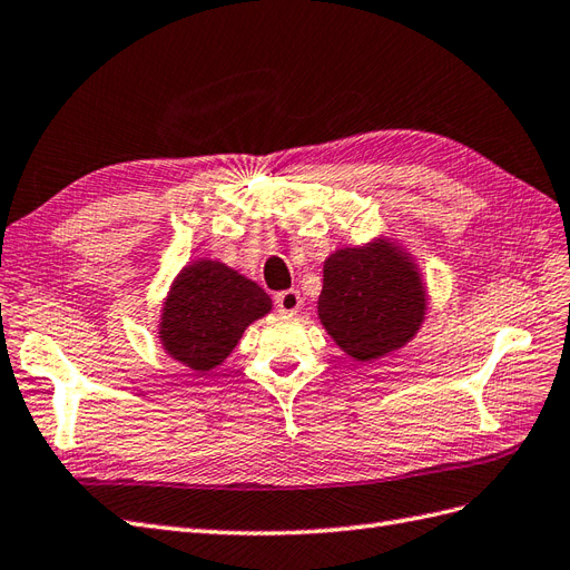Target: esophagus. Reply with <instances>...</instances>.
<instances>
[{
    "mask_svg": "<svg viewBox=\"0 0 570 570\" xmlns=\"http://www.w3.org/2000/svg\"><path fill=\"white\" fill-rule=\"evenodd\" d=\"M301 305H303V298H301V294H298L296 288L279 291V294L274 296V308L279 311V313L294 315V313H298V311H301Z\"/></svg>",
    "mask_w": 570,
    "mask_h": 570,
    "instance_id": "1",
    "label": "esophagus"
}]
</instances>
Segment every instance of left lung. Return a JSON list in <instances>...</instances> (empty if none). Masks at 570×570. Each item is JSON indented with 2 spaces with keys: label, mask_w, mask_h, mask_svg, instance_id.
I'll use <instances>...</instances> for the list:
<instances>
[{
  "label": "left lung",
  "mask_w": 570,
  "mask_h": 570,
  "mask_svg": "<svg viewBox=\"0 0 570 570\" xmlns=\"http://www.w3.org/2000/svg\"><path fill=\"white\" fill-rule=\"evenodd\" d=\"M426 296L412 262L387 243L346 247L325 262L317 313L348 356L371 361L414 337Z\"/></svg>",
  "instance_id": "1"
}]
</instances>
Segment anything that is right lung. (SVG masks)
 I'll use <instances>...</instances> for the list:
<instances>
[{
	"instance_id": "right-lung-1",
	"label": "right lung",
	"mask_w": 570,
	"mask_h": 570,
	"mask_svg": "<svg viewBox=\"0 0 570 570\" xmlns=\"http://www.w3.org/2000/svg\"><path fill=\"white\" fill-rule=\"evenodd\" d=\"M269 308L265 288L222 262L202 259L173 284L160 340L173 358L204 373L218 366L238 344L245 327Z\"/></svg>"
}]
</instances>
